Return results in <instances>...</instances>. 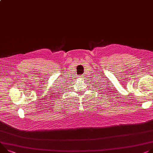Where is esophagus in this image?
Instances as JSON below:
<instances>
[{
	"label": "esophagus",
	"instance_id": "1",
	"mask_svg": "<svg viewBox=\"0 0 153 153\" xmlns=\"http://www.w3.org/2000/svg\"><path fill=\"white\" fill-rule=\"evenodd\" d=\"M79 77H81V78H85V76L83 75H79Z\"/></svg>",
	"mask_w": 153,
	"mask_h": 153
}]
</instances>
